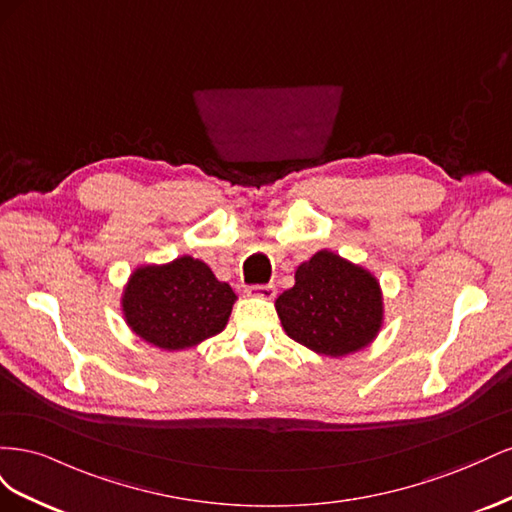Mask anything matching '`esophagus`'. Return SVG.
<instances>
[{
    "label": "esophagus",
    "instance_id": "1",
    "mask_svg": "<svg viewBox=\"0 0 512 512\" xmlns=\"http://www.w3.org/2000/svg\"><path fill=\"white\" fill-rule=\"evenodd\" d=\"M275 286L273 284H258V286H250L247 288V294H250V297H260V299H267V301H271V299H275Z\"/></svg>",
    "mask_w": 512,
    "mask_h": 512
}]
</instances>
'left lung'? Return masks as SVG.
<instances>
[{
    "label": "left lung",
    "instance_id": "1",
    "mask_svg": "<svg viewBox=\"0 0 512 512\" xmlns=\"http://www.w3.org/2000/svg\"><path fill=\"white\" fill-rule=\"evenodd\" d=\"M286 335L327 356H346L374 342L384 318L382 290L367 269L320 250L294 273L275 301Z\"/></svg>",
    "mask_w": 512,
    "mask_h": 512
}]
</instances>
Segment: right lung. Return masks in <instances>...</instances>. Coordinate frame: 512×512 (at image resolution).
Listing matches in <instances>:
<instances>
[{"label": "right lung", "instance_id": "1", "mask_svg": "<svg viewBox=\"0 0 512 512\" xmlns=\"http://www.w3.org/2000/svg\"><path fill=\"white\" fill-rule=\"evenodd\" d=\"M237 294L203 260L175 258L168 265L138 267L123 288L128 327L162 350L198 346L224 331Z\"/></svg>", "mask_w": 512, "mask_h": 512}]
</instances>
